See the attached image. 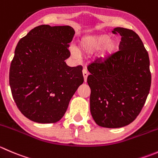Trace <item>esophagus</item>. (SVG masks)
<instances>
[{
	"label": "esophagus",
	"instance_id": "obj_1",
	"mask_svg": "<svg viewBox=\"0 0 158 158\" xmlns=\"http://www.w3.org/2000/svg\"><path fill=\"white\" fill-rule=\"evenodd\" d=\"M82 75H83L84 80H85V82H86L87 76H88V72H87V70L85 69H84L82 70Z\"/></svg>",
	"mask_w": 158,
	"mask_h": 158
}]
</instances>
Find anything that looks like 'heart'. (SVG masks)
I'll use <instances>...</instances> for the list:
<instances>
[{"mask_svg":"<svg viewBox=\"0 0 158 158\" xmlns=\"http://www.w3.org/2000/svg\"><path fill=\"white\" fill-rule=\"evenodd\" d=\"M116 44L114 41L109 40V37L106 35H93L87 36L81 40L79 45V50L76 47L71 48V54L73 59L80 60L82 56L81 52L88 55L97 51L102 48V56H106L111 54L115 50Z\"/></svg>","mask_w":158,"mask_h":158,"instance_id":"obj_1","label":"heart"}]
</instances>
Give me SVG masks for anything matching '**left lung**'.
Instances as JSON below:
<instances>
[{
    "mask_svg": "<svg viewBox=\"0 0 158 158\" xmlns=\"http://www.w3.org/2000/svg\"><path fill=\"white\" fill-rule=\"evenodd\" d=\"M121 36L119 50L89 64L90 112L99 126L118 128L135 120L149 94L151 84L148 52L133 30L116 27Z\"/></svg>",
    "mask_w": 158,
    "mask_h": 158,
    "instance_id": "obj_1",
    "label": "left lung"
}]
</instances>
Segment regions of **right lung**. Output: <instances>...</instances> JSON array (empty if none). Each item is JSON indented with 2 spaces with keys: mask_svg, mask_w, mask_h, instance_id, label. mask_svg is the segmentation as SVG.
<instances>
[{
  "mask_svg": "<svg viewBox=\"0 0 158 158\" xmlns=\"http://www.w3.org/2000/svg\"><path fill=\"white\" fill-rule=\"evenodd\" d=\"M70 26L42 24L31 30L17 45L9 72L12 96L24 116L40 123L60 120L82 84V66L69 67Z\"/></svg>",
  "mask_w": 158,
  "mask_h": 158,
  "instance_id": "right-lung-1",
  "label": "right lung"
}]
</instances>
